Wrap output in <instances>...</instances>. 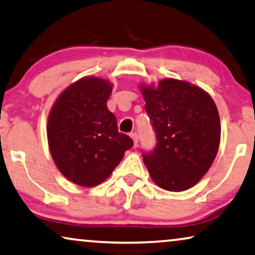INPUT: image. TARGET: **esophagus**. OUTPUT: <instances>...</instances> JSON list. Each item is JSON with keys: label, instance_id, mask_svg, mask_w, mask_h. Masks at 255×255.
I'll return each mask as SVG.
<instances>
[{"label": "esophagus", "instance_id": "34e87169", "mask_svg": "<svg viewBox=\"0 0 255 255\" xmlns=\"http://www.w3.org/2000/svg\"><path fill=\"white\" fill-rule=\"evenodd\" d=\"M130 137L132 138V140H133L134 145H137L138 141H139V135H138L137 133H135V132H132V133L130 134Z\"/></svg>", "mask_w": 255, "mask_h": 255}]
</instances>
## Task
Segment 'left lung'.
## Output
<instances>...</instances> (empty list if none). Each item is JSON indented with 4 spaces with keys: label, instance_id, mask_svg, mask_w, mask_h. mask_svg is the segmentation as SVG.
Here are the masks:
<instances>
[{
    "label": "left lung",
    "instance_id": "left-lung-1",
    "mask_svg": "<svg viewBox=\"0 0 255 255\" xmlns=\"http://www.w3.org/2000/svg\"><path fill=\"white\" fill-rule=\"evenodd\" d=\"M156 146L142 159L156 186L168 191L194 187L208 172L221 142V122L212 97L176 79L140 85Z\"/></svg>",
    "mask_w": 255,
    "mask_h": 255
}]
</instances>
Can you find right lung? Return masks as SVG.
I'll return each mask as SVG.
<instances>
[{
  "label": "right lung",
  "mask_w": 255,
  "mask_h": 255,
  "mask_svg": "<svg viewBox=\"0 0 255 255\" xmlns=\"http://www.w3.org/2000/svg\"><path fill=\"white\" fill-rule=\"evenodd\" d=\"M113 83L85 76L69 85L51 108L47 141L52 159L66 179L90 188L111 175L133 145L118 132L115 115L107 101Z\"/></svg>",
  "instance_id": "right-lung-1"
}]
</instances>
